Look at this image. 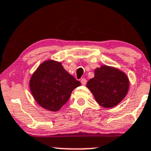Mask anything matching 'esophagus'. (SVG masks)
Instances as JSON below:
<instances>
[{
  "label": "esophagus",
  "mask_w": 151,
  "mask_h": 151,
  "mask_svg": "<svg viewBox=\"0 0 151 151\" xmlns=\"http://www.w3.org/2000/svg\"><path fill=\"white\" fill-rule=\"evenodd\" d=\"M86 83H87V80H86V79H85V78L81 79V83H82V85H83V86H85V85L86 84Z\"/></svg>",
  "instance_id": "esophagus-1"
}]
</instances>
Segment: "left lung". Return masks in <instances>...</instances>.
Masks as SVG:
<instances>
[{"instance_id": "obj_1", "label": "left lung", "mask_w": 151, "mask_h": 151, "mask_svg": "<svg viewBox=\"0 0 151 151\" xmlns=\"http://www.w3.org/2000/svg\"><path fill=\"white\" fill-rule=\"evenodd\" d=\"M129 86V80L125 72L105 65L96 68L94 77L86 84L96 102L105 108L117 105L128 93Z\"/></svg>"}]
</instances>
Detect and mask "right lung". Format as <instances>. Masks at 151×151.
<instances>
[{"label":"right lung","instance_id":"add662e5","mask_svg":"<svg viewBox=\"0 0 151 151\" xmlns=\"http://www.w3.org/2000/svg\"><path fill=\"white\" fill-rule=\"evenodd\" d=\"M81 85L64 69L62 63L54 60L42 63L31 76L29 88L40 106L58 111L66 103L72 91Z\"/></svg>","mask_w":151,"mask_h":151}]
</instances>
